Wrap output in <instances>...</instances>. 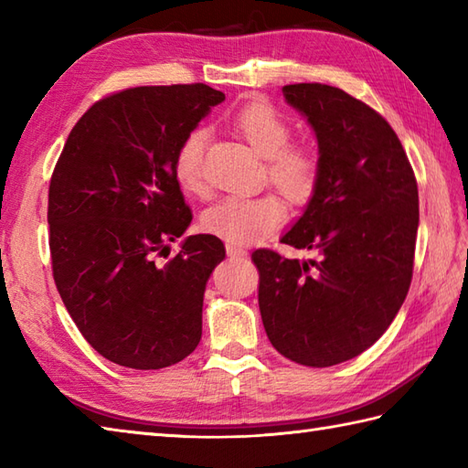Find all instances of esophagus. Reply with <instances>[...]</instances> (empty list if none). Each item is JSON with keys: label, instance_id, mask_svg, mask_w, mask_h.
I'll use <instances>...</instances> for the list:
<instances>
[{"label": "esophagus", "instance_id": "obj_1", "mask_svg": "<svg viewBox=\"0 0 468 468\" xmlns=\"http://www.w3.org/2000/svg\"><path fill=\"white\" fill-rule=\"evenodd\" d=\"M227 255L229 257H245L247 251L239 245H233V243H227Z\"/></svg>", "mask_w": 468, "mask_h": 468}]
</instances>
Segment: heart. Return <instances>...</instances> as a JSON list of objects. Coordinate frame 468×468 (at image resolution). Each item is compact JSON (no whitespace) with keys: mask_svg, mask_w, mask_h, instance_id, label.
<instances>
[{"mask_svg":"<svg viewBox=\"0 0 468 468\" xmlns=\"http://www.w3.org/2000/svg\"><path fill=\"white\" fill-rule=\"evenodd\" d=\"M233 126L253 151L265 158L270 181L292 201H305L317 181V158L300 144H287L292 128L285 118L267 102L255 101L241 106L233 116ZM208 141L205 128H195L178 144L175 176L183 191L201 193L203 154ZM287 208L273 193L231 195L213 203L203 213V227L231 243H250L270 235L283 223Z\"/></svg>","mask_w":468,"mask_h":468,"instance_id":"1","label":"heart"}]
</instances>
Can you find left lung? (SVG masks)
<instances>
[{"label":"left lung","mask_w":468,"mask_h":468,"mask_svg":"<svg viewBox=\"0 0 468 468\" xmlns=\"http://www.w3.org/2000/svg\"><path fill=\"white\" fill-rule=\"evenodd\" d=\"M283 98L312 126L320 156L310 201L282 243L317 261L257 250L260 312L277 352L327 367L367 350L402 307L419 186L399 136L367 104L327 84L283 86Z\"/></svg>","instance_id":"8db88e82"}]
</instances>
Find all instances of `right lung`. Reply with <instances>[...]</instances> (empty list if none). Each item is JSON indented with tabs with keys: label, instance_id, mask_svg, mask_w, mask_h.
<instances>
[{
	"label": "right lung",
	"instance_id": "1",
	"mask_svg": "<svg viewBox=\"0 0 468 468\" xmlns=\"http://www.w3.org/2000/svg\"><path fill=\"white\" fill-rule=\"evenodd\" d=\"M223 101L205 84L128 88L96 102L58 158L48 195L54 282L86 342L118 366L158 370L201 342L221 239L188 235L171 261L154 257L193 221L175 176L178 144Z\"/></svg>",
	"mask_w": 468,
	"mask_h": 468
}]
</instances>
